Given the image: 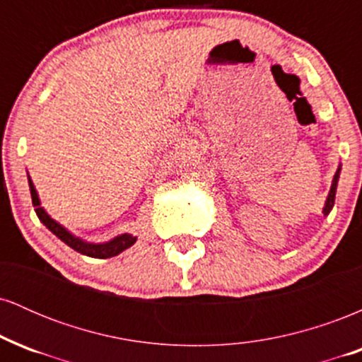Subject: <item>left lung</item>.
Segmentation results:
<instances>
[{
  "label": "left lung",
  "instance_id": "obj_1",
  "mask_svg": "<svg viewBox=\"0 0 362 362\" xmlns=\"http://www.w3.org/2000/svg\"><path fill=\"white\" fill-rule=\"evenodd\" d=\"M340 168H342V165H339L337 172H335L334 175V180H332V185H330V190H328V195H327V201H325V206H323V216H328L330 214L332 207H334V202H335V192H337V184H339V177H340Z\"/></svg>",
  "mask_w": 362,
  "mask_h": 362
}]
</instances>
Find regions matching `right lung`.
<instances>
[{"mask_svg":"<svg viewBox=\"0 0 362 362\" xmlns=\"http://www.w3.org/2000/svg\"><path fill=\"white\" fill-rule=\"evenodd\" d=\"M28 187H30V195H32V204L35 207V213L39 216L40 221L44 223L45 228H49V231H52L61 242H64L68 247H71L73 250L83 253V255H88L93 257V259H110V257L119 255L120 252H124L126 248L132 247L138 240V236L131 235V233H122L114 236V238L109 240V242H103V243H90L81 240L80 236L73 235L71 231L66 230L62 224H59L56 219H52L51 216L45 213V209L40 206V199L39 194H37L34 182L30 180V175H28Z\"/></svg>","mask_w":362,"mask_h":362,"instance_id":"add662e5","label":"right lung"}]
</instances>
